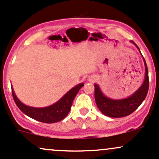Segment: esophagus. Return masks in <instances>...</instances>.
<instances>
[{"label": "esophagus", "instance_id": "obj_1", "mask_svg": "<svg viewBox=\"0 0 159 159\" xmlns=\"http://www.w3.org/2000/svg\"><path fill=\"white\" fill-rule=\"evenodd\" d=\"M88 81H90V82H95V81H97L98 80V77L97 76V75H91V76H90L89 78H88Z\"/></svg>", "mask_w": 159, "mask_h": 159}]
</instances>
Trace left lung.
<instances>
[{"label": "left lung", "mask_w": 159, "mask_h": 159, "mask_svg": "<svg viewBox=\"0 0 159 159\" xmlns=\"http://www.w3.org/2000/svg\"><path fill=\"white\" fill-rule=\"evenodd\" d=\"M131 43L136 46L139 52L141 53L136 43L133 41H131ZM143 58L145 65L144 81H143V84L137 89V91H135L129 97H128L127 98L116 100L107 98L102 92L99 85L94 84L95 101H96L98 109L105 116L113 118L123 117V116H128V115L131 114L133 112H134L145 100L148 91L149 81H148V72L146 62L143 56Z\"/></svg>", "instance_id": "8db88e82"}]
</instances>
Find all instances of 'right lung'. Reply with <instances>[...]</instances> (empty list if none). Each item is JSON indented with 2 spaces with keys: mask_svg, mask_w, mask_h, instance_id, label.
I'll return each mask as SVG.
<instances>
[{
  "mask_svg": "<svg viewBox=\"0 0 159 159\" xmlns=\"http://www.w3.org/2000/svg\"><path fill=\"white\" fill-rule=\"evenodd\" d=\"M84 84V83H81L75 86L69 90L59 101L53 103L51 106L46 107H33L25 105L16 96L13 87H11V88L13 100L18 108L24 114L42 123H53L61 121L66 117L71 110L73 100Z\"/></svg>",
  "mask_w": 159,
  "mask_h": 159,
  "instance_id": "obj_1",
  "label": "right lung"
}]
</instances>
